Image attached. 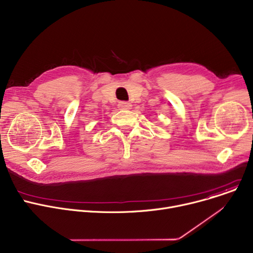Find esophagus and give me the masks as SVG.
Returning a JSON list of instances; mask_svg holds the SVG:
<instances>
[{
    "mask_svg": "<svg viewBox=\"0 0 253 253\" xmlns=\"http://www.w3.org/2000/svg\"><path fill=\"white\" fill-rule=\"evenodd\" d=\"M118 107H119V109H121V110H130L132 105L127 102H121V103H119V105H118Z\"/></svg>",
    "mask_w": 253,
    "mask_h": 253,
    "instance_id": "obj_1",
    "label": "esophagus"
}]
</instances>
